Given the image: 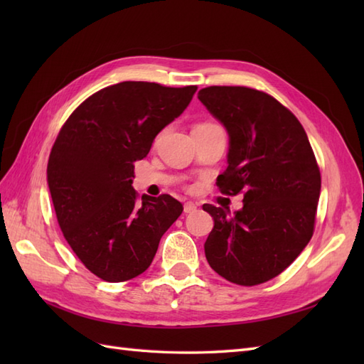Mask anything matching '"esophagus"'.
<instances>
[{"instance_id": "34e87169", "label": "esophagus", "mask_w": 364, "mask_h": 364, "mask_svg": "<svg viewBox=\"0 0 364 364\" xmlns=\"http://www.w3.org/2000/svg\"><path fill=\"white\" fill-rule=\"evenodd\" d=\"M197 209V205L194 203V202H185L183 203V213L185 214H191V213H194Z\"/></svg>"}]
</instances>
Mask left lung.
<instances>
[{
    "label": "left lung",
    "instance_id": "8db88e82",
    "mask_svg": "<svg viewBox=\"0 0 364 364\" xmlns=\"http://www.w3.org/2000/svg\"><path fill=\"white\" fill-rule=\"evenodd\" d=\"M199 100L229 135L222 193L245 194L243 208L203 205L214 220L206 259L238 285L266 282L299 257L313 237L321 171L297 118L266 92L245 86H209Z\"/></svg>",
    "mask_w": 364,
    "mask_h": 364
}]
</instances>
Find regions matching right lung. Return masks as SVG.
Returning a JSON list of instances; mask_svg holds the SVG:
<instances>
[{"label": "right lung", "instance_id": "right-lung-1", "mask_svg": "<svg viewBox=\"0 0 364 364\" xmlns=\"http://www.w3.org/2000/svg\"><path fill=\"white\" fill-rule=\"evenodd\" d=\"M197 86L121 82L85 100L51 149L47 182L65 240L95 277L123 282L146 272L183 206L138 194L134 162L193 100Z\"/></svg>", "mask_w": 364, "mask_h": 364}]
</instances>
